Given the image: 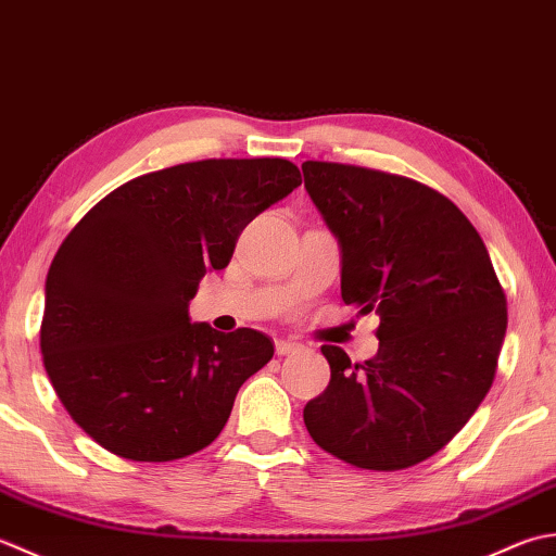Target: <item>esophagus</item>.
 I'll return each mask as SVG.
<instances>
[{
  "label": "esophagus",
  "instance_id": "1",
  "mask_svg": "<svg viewBox=\"0 0 556 556\" xmlns=\"http://www.w3.org/2000/svg\"><path fill=\"white\" fill-rule=\"evenodd\" d=\"M300 348H302L300 343H294V341H286V338H278V341H276V353H278L280 357H286V355L298 353Z\"/></svg>",
  "mask_w": 556,
  "mask_h": 556
}]
</instances>
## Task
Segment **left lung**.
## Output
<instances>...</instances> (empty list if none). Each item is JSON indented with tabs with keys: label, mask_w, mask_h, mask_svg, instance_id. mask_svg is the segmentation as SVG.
<instances>
[{
	"label": "left lung",
	"mask_w": 556,
	"mask_h": 556,
	"mask_svg": "<svg viewBox=\"0 0 556 556\" xmlns=\"http://www.w3.org/2000/svg\"><path fill=\"white\" fill-rule=\"evenodd\" d=\"M304 187L338 237L341 294L379 314V353H321L331 381L304 425L331 456L403 470L444 448L490 391L506 294L472 223L444 194L381 169L307 161Z\"/></svg>",
	"instance_id": "8db88e82"
}]
</instances>
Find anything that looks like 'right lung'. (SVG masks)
Wrapping results in <instances>:
<instances>
[{"label": "right lung", "instance_id": "1", "mask_svg": "<svg viewBox=\"0 0 556 556\" xmlns=\"http://www.w3.org/2000/svg\"><path fill=\"white\" fill-rule=\"evenodd\" d=\"M302 185L282 157H211L131 179L56 249L40 350L66 413L119 458L165 463L220 434L242 383L274 357L254 328L189 321L208 268Z\"/></svg>", "mask_w": 556, "mask_h": 556}]
</instances>
